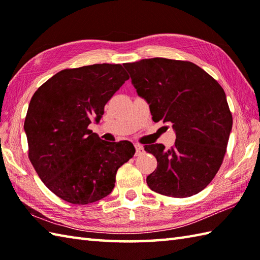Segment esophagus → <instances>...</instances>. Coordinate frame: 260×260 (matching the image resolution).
<instances>
[{
	"mask_svg": "<svg viewBox=\"0 0 260 260\" xmlns=\"http://www.w3.org/2000/svg\"><path fill=\"white\" fill-rule=\"evenodd\" d=\"M134 146H135V150H136V156L141 155V154H143V152H144V147H143V145L139 144V143H136Z\"/></svg>",
	"mask_w": 260,
	"mask_h": 260,
	"instance_id": "obj_1",
	"label": "esophagus"
}]
</instances>
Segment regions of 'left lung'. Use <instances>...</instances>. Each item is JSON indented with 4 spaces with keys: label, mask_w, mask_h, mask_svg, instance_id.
<instances>
[{
    "label": "left lung",
    "mask_w": 260,
    "mask_h": 260,
    "mask_svg": "<svg viewBox=\"0 0 260 260\" xmlns=\"http://www.w3.org/2000/svg\"><path fill=\"white\" fill-rule=\"evenodd\" d=\"M124 67L139 96L150 105L153 120L171 123L176 135L171 148L144 146L157 159L147 185L168 197L197 194L212 181L227 151L233 115L224 90L190 61L152 58Z\"/></svg>",
    "instance_id": "1"
}]
</instances>
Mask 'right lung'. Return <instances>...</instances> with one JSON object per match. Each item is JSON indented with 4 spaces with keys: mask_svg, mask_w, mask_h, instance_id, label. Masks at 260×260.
<instances>
[{
    "mask_svg": "<svg viewBox=\"0 0 260 260\" xmlns=\"http://www.w3.org/2000/svg\"><path fill=\"white\" fill-rule=\"evenodd\" d=\"M127 79L121 64L84 66L59 71L32 96L24 121L29 158L62 200L88 204L107 197L117 170L135 154L131 142H105L88 129Z\"/></svg>",
    "mask_w": 260,
    "mask_h": 260,
    "instance_id": "right-lung-1",
    "label": "right lung"
}]
</instances>
